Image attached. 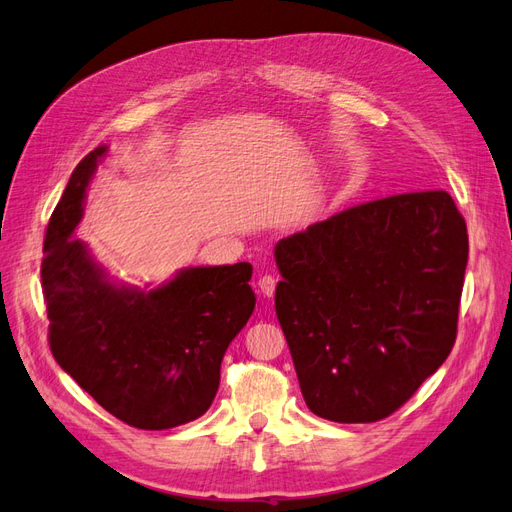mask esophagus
Here are the masks:
<instances>
[{"label":"esophagus","instance_id":"esophagus-1","mask_svg":"<svg viewBox=\"0 0 512 512\" xmlns=\"http://www.w3.org/2000/svg\"><path fill=\"white\" fill-rule=\"evenodd\" d=\"M275 286H277V280L273 275H262L258 280V292L262 294V297H273Z\"/></svg>","mask_w":512,"mask_h":512}]
</instances>
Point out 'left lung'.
<instances>
[{
	"label": "left lung",
	"mask_w": 512,
	"mask_h": 512,
	"mask_svg": "<svg viewBox=\"0 0 512 512\" xmlns=\"http://www.w3.org/2000/svg\"><path fill=\"white\" fill-rule=\"evenodd\" d=\"M275 288L307 408L393 414L451 354L468 228L444 190L371 200L277 241Z\"/></svg>",
	"instance_id": "obj_1"
}]
</instances>
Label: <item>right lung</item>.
Returning a JSON list of instances; mask_svg holds the SVG:
<instances>
[{"instance_id":"add662e5","label":"right lung","mask_w":512,"mask_h":512,"mask_svg":"<svg viewBox=\"0 0 512 512\" xmlns=\"http://www.w3.org/2000/svg\"><path fill=\"white\" fill-rule=\"evenodd\" d=\"M106 153L102 145L74 168L46 228L40 275L49 344L106 412L136 429H170L213 404L226 348L256 305L252 265L185 267L151 290L117 284L72 237Z\"/></svg>"}]
</instances>
